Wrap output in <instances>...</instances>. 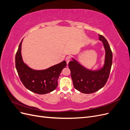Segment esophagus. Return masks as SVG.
<instances>
[{
  "label": "esophagus",
  "instance_id": "1",
  "mask_svg": "<svg viewBox=\"0 0 130 130\" xmlns=\"http://www.w3.org/2000/svg\"><path fill=\"white\" fill-rule=\"evenodd\" d=\"M70 57L69 56H67L66 58V61L67 62V64H68L69 62L70 61Z\"/></svg>",
  "mask_w": 130,
  "mask_h": 130
}]
</instances>
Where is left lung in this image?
<instances>
[{
  "mask_svg": "<svg viewBox=\"0 0 130 130\" xmlns=\"http://www.w3.org/2000/svg\"><path fill=\"white\" fill-rule=\"evenodd\" d=\"M99 36L105 49V63L103 67L92 70L84 67L74 58L69 62L74 87L81 93L90 94L99 90L105 85L109 75L112 64V52L106 39L101 35Z\"/></svg>",
  "mask_w": 130,
  "mask_h": 130,
  "instance_id": "1",
  "label": "left lung"
}]
</instances>
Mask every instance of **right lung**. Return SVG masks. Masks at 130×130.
Here are the masks:
<instances>
[{"instance_id": "add662e5", "label": "right lung", "mask_w": 130, "mask_h": 130, "mask_svg": "<svg viewBox=\"0 0 130 130\" xmlns=\"http://www.w3.org/2000/svg\"><path fill=\"white\" fill-rule=\"evenodd\" d=\"M22 41L19 44L15 54V68L23 84L27 89L38 94H44L53 91L57 86L59 75L67 66L66 62L63 61L44 70L31 69L23 61L21 54Z\"/></svg>"}]
</instances>
